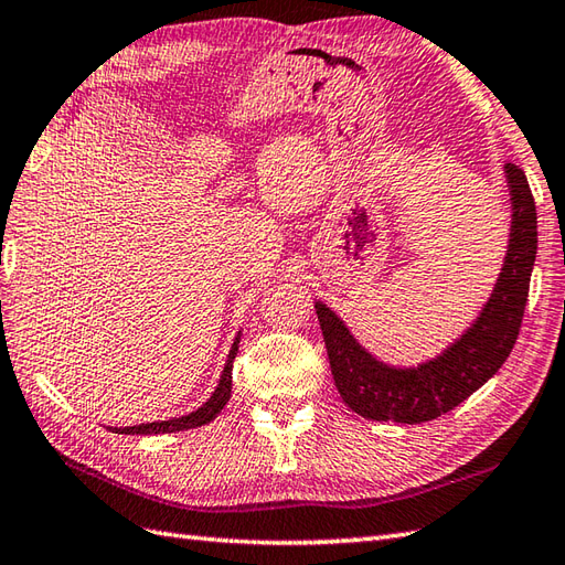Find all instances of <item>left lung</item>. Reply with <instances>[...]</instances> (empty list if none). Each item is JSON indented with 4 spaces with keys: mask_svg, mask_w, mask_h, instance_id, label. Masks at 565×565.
<instances>
[{
    "mask_svg": "<svg viewBox=\"0 0 565 565\" xmlns=\"http://www.w3.org/2000/svg\"><path fill=\"white\" fill-rule=\"evenodd\" d=\"M512 225L505 264L495 289L459 340L439 356L411 369L388 366L354 340L350 328L326 303H316L332 379L356 415L376 423L419 425L454 411L505 364L522 328L536 259V206L518 164H505Z\"/></svg>",
    "mask_w": 565,
    "mask_h": 565,
    "instance_id": "obj_1",
    "label": "left lung"
}]
</instances>
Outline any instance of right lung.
Wrapping results in <instances>:
<instances>
[{"label":"right lung","instance_id":"right-lung-1","mask_svg":"<svg viewBox=\"0 0 565 565\" xmlns=\"http://www.w3.org/2000/svg\"><path fill=\"white\" fill-rule=\"evenodd\" d=\"M237 344H239V334L235 338L231 354H227V362L223 366V374L218 386H215L211 398L203 403L199 411L182 415V417H172V419H162V423H146V425H134V427H114L111 431L116 435H167V431H182V429H194L201 425H209L211 419L218 417V413L225 407V403L231 401V391H233V359L237 354Z\"/></svg>","mask_w":565,"mask_h":565}]
</instances>
